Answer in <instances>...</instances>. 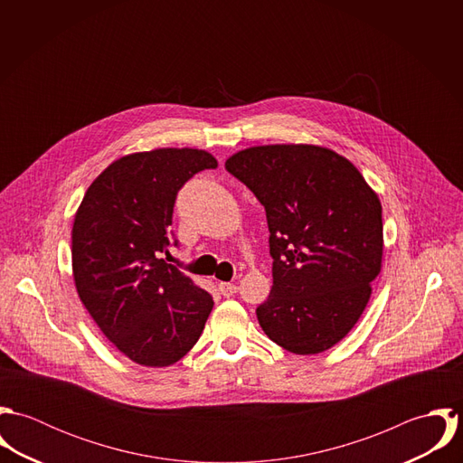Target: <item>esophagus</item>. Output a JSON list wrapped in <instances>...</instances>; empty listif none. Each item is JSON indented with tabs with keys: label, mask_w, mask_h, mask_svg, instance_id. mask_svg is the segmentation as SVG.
<instances>
[{
	"label": "esophagus",
	"mask_w": 463,
	"mask_h": 463,
	"mask_svg": "<svg viewBox=\"0 0 463 463\" xmlns=\"http://www.w3.org/2000/svg\"><path fill=\"white\" fill-rule=\"evenodd\" d=\"M239 287L235 283H228V281H221L219 283V292L224 296V298H232L233 294H237Z\"/></svg>",
	"instance_id": "obj_1"
}]
</instances>
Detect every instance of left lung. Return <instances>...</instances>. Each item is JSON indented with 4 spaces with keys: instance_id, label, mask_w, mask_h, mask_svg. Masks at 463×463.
Wrapping results in <instances>:
<instances>
[{
    "instance_id": "1",
    "label": "left lung",
    "mask_w": 463,
    "mask_h": 463,
    "mask_svg": "<svg viewBox=\"0 0 463 463\" xmlns=\"http://www.w3.org/2000/svg\"><path fill=\"white\" fill-rule=\"evenodd\" d=\"M226 169L264 204L272 288L257 317L296 354L340 342L364 314L382 270L378 194L342 155L314 144L255 146Z\"/></svg>"
}]
</instances>
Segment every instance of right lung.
<instances>
[{
  "instance_id": "1",
  "label": "right lung",
  "mask_w": 463,
  "mask_h": 463,
  "mask_svg": "<svg viewBox=\"0 0 463 463\" xmlns=\"http://www.w3.org/2000/svg\"><path fill=\"white\" fill-rule=\"evenodd\" d=\"M215 167L210 153L193 147L121 156L90 184L74 215L76 292L103 335L138 365L176 364L212 312V296L162 255L178 191Z\"/></svg>"
}]
</instances>
